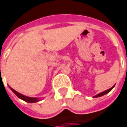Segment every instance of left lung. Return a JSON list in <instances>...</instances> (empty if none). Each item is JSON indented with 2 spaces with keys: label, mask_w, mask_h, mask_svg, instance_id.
Returning <instances> with one entry per match:
<instances>
[{
  "label": "left lung",
  "mask_w": 127,
  "mask_h": 127,
  "mask_svg": "<svg viewBox=\"0 0 127 127\" xmlns=\"http://www.w3.org/2000/svg\"><path fill=\"white\" fill-rule=\"evenodd\" d=\"M114 87V86H113L111 88H110L109 89H107V90H106V91H103V92H102V93H100L99 94L96 95H95L94 97H100V96H102V95H104V94H108L109 92H110V91H111L112 89H113V88Z\"/></svg>",
  "instance_id": "left-lung-1"
}]
</instances>
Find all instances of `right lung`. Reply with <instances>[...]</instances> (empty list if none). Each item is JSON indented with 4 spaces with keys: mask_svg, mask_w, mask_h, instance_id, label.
Segmentation results:
<instances>
[{
    "mask_svg": "<svg viewBox=\"0 0 127 127\" xmlns=\"http://www.w3.org/2000/svg\"><path fill=\"white\" fill-rule=\"evenodd\" d=\"M10 89H11V91L14 92L15 94L17 95L18 97L22 99L23 100L25 101V102H31V103H33V102H38L40 101L38 100V98H36V97H27V96H25L24 95H22L20 93H18L16 91H15L14 89H12L10 87Z\"/></svg>",
    "mask_w": 127,
    "mask_h": 127,
    "instance_id": "right-lung-1",
    "label": "right lung"
}]
</instances>
